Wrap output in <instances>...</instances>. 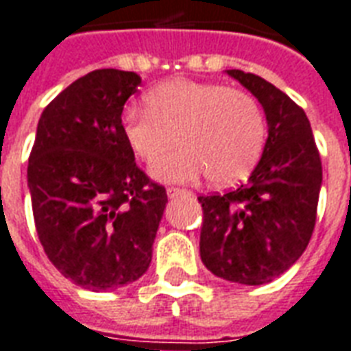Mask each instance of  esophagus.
Returning a JSON list of instances; mask_svg holds the SVG:
<instances>
[{"label":"esophagus","mask_w":351,"mask_h":351,"mask_svg":"<svg viewBox=\"0 0 351 351\" xmlns=\"http://www.w3.org/2000/svg\"><path fill=\"white\" fill-rule=\"evenodd\" d=\"M166 194L170 197H176L179 196V194H191V192L186 191V189H179V186H168V189H166Z\"/></svg>","instance_id":"1"}]
</instances>
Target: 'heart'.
<instances>
[{
    "instance_id": "1",
    "label": "heart",
    "mask_w": 351,
    "mask_h": 351,
    "mask_svg": "<svg viewBox=\"0 0 351 351\" xmlns=\"http://www.w3.org/2000/svg\"><path fill=\"white\" fill-rule=\"evenodd\" d=\"M146 109L122 116L125 142L136 159L154 162L160 181L185 183L209 173L216 185L241 181L257 165L266 138L265 114L250 92L220 83L176 79L144 96Z\"/></svg>"
}]
</instances>
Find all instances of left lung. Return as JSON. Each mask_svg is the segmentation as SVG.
<instances>
[{
  "label": "left lung",
  "instance_id": "1",
  "mask_svg": "<svg viewBox=\"0 0 351 351\" xmlns=\"http://www.w3.org/2000/svg\"><path fill=\"white\" fill-rule=\"evenodd\" d=\"M263 105L268 138L247 183L197 196L199 255L218 278L263 285L304 254L316 223L322 160L304 109L259 75L228 70Z\"/></svg>",
  "mask_w": 351,
  "mask_h": 351
}]
</instances>
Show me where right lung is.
I'll list each match as a JSON object with an SVG mask.
<instances>
[{"instance_id": "obj_1", "label": "right lung", "mask_w": 351, "mask_h": 351, "mask_svg": "<svg viewBox=\"0 0 351 351\" xmlns=\"http://www.w3.org/2000/svg\"><path fill=\"white\" fill-rule=\"evenodd\" d=\"M138 85L114 68L73 81L44 109L29 155L36 235L55 268L88 291L146 272L168 202L123 136V105Z\"/></svg>"}]
</instances>
